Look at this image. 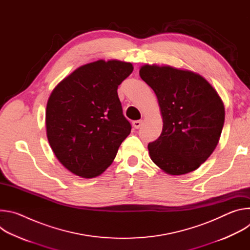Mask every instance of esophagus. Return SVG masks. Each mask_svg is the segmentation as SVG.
I'll list each match as a JSON object with an SVG mask.
<instances>
[{
	"mask_svg": "<svg viewBox=\"0 0 250 250\" xmlns=\"http://www.w3.org/2000/svg\"><path fill=\"white\" fill-rule=\"evenodd\" d=\"M132 125L134 128H139L141 125H142V121H134L132 122Z\"/></svg>",
	"mask_w": 250,
	"mask_h": 250,
	"instance_id": "esophagus-1",
	"label": "esophagus"
}]
</instances>
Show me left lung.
Masks as SVG:
<instances>
[{
    "label": "left lung",
    "mask_w": 250,
    "mask_h": 250,
    "mask_svg": "<svg viewBox=\"0 0 250 250\" xmlns=\"http://www.w3.org/2000/svg\"><path fill=\"white\" fill-rule=\"evenodd\" d=\"M139 75L156 94L163 118L160 136L148 144L151 160L171 175L196 170L218 146L225 123L223 101L191 71L146 64Z\"/></svg>",
    "instance_id": "1"
}]
</instances>
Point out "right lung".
<instances>
[{
  "instance_id": "obj_1",
  "label": "right lung",
  "mask_w": 250,
  "mask_h": 250,
  "mask_svg": "<svg viewBox=\"0 0 250 250\" xmlns=\"http://www.w3.org/2000/svg\"><path fill=\"white\" fill-rule=\"evenodd\" d=\"M132 70L131 63L98 60L76 69L52 91L45 115L47 138L70 172L93 178L114 161L131 130L118 87Z\"/></svg>"
}]
</instances>
